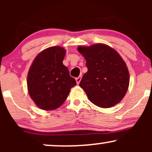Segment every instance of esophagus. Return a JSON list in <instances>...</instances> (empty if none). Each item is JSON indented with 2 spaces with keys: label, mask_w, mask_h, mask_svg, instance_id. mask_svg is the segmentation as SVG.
I'll return each mask as SVG.
<instances>
[{
  "label": "esophagus",
  "mask_w": 152,
  "mask_h": 152,
  "mask_svg": "<svg viewBox=\"0 0 152 152\" xmlns=\"http://www.w3.org/2000/svg\"><path fill=\"white\" fill-rule=\"evenodd\" d=\"M81 80V76H79L78 77L76 78V83H77V84H78V83H80Z\"/></svg>",
  "instance_id": "esophagus-1"
}]
</instances>
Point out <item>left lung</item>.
<instances>
[{"instance_id":"1","label":"left lung","mask_w":152,"mask_h":152,"mask_svg":"<svg viewBox=\"0 0 152 152\" xmlns=\"http://www.w3.org/2000/svg\"><path fill=\"white\" fill-rule=\"evenodd\" d=\"M78 50L86 59L88 68L79 86L91 102L102 108L118 104L129 84L128 68L121 56L114 48L102 43L78 46Z\"/></svg>"}]
</instances>
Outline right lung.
I'll use <instances>...</instances> for the list:
<instances>
[{
	"label": "right lung",
	"instance_id": "1",
	"mask_svg": "<svg viewBox=\"0 0 152 152\" xmlns=\"http://www.w3.org/2000/svg\"><path fill=\"white\" fill-rule=\"evenodd\" d=\"M66 50L53 46L41 51L32 63L27 78L31 98L43 110L61 106L76 82L63 64Z\"/></svg>",
	"mask_w": 152,
	"mask_h": 152
}]
</instances>
